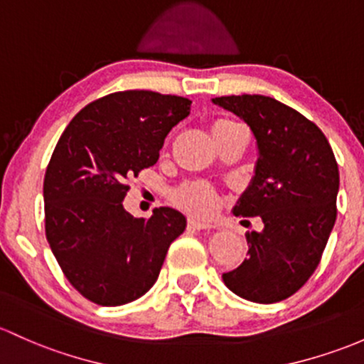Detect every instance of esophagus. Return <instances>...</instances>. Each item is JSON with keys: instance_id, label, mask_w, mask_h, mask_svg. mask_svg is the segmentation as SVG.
Returning <instances> with one entry per match:
<instances>
[{"instance_id": "1", "label": "esophagus", "mask_w": 364, "mask_h": 364, "mask_svg": "<svg viewBox=\"0 0 364 364\" xmlns=\"http://www.w3.org/2000/svg\"><path fill=\"white\" fill-rule=\"evenodd\" d=\"M187 228L193 229V230H201V229H212L213 225L206 224V222H199V220H196V218H189V222H187Z\"/></svg>"}]
</instances>
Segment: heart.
Wrapping results in <instances>:
<instances>
[{
	"label": "heart",
	"mask_w": 364,
	"mask_h": 364,
	"mask_svg": "<svg viewBox=\"0 0 364 364\" xmlns=\"http://www.w3.org/2000/svg\"><path fill=\"white\" fill-rule=\"evenodd\" d=\"M234 121L230 119H218L215 121L213 132L220 128L234 127ZM175 203L186 212L198 215V217H210L218 206V196L212 186L205 182H187L178 187L173 194Z\"/></svg>",
	"instance_id": "obj_1"
}]
</instances>
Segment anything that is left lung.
Returning a JSON list of instances; mask_svg holds the SVG:
<instances>
[{"label": "left lung", "instance_id": "1", "mask_svg": "<svg viewBox=\"0 0 364 364\" xmlns=\"http://www.w3.org/2000/svg\"><path fill=\"white\" fill-rule=\"evenodd\" d=\"M212 102L243 119L255 136V175L232 213L264 222L260 232H246L248 257L222 279L250 302H279L319 265L337 218L338 165L323 132L276 99L230 95Z\"/></svg>", "mask_w": 364, "mask_h": 364}]
</instances>
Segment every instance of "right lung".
<instances>
[{
	"instance_id": "obj_1",
	"label": "right lung",
	"mask_w": 364,
	"mask_h": 364,
	"mask_svg": "<svg viewBox=\"0 0 364 364\" xmlns=\"http://www.w3.org/2000/svg\"><path fill=\"white\" fill-rule=\"evenodd\" d=\"M191 104L147 90L116 92L81 109L58 139L43 182L46 240L69 283L99 306L149 291L186 230L177 210L161 206L135 218L123 199L128 178L156 165Z\"/></svg>"
}]
</instances>
